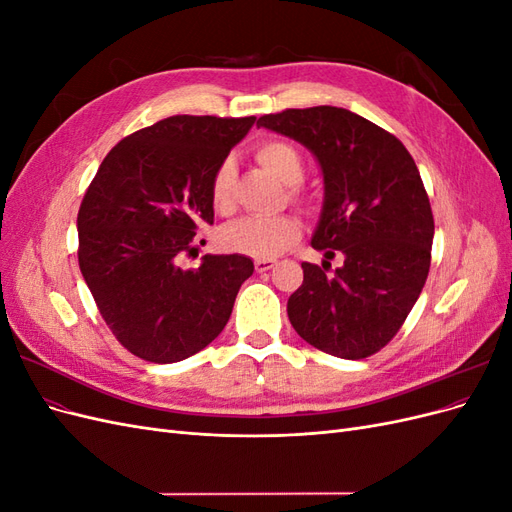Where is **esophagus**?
I'll use <instances>...</instances> for the list:
<instances>
[{
  "mask_svg": "<svg viewBox=\"0 0 512 512\" xmlns=\"http://www.w3.org/2000/svg\"><path fill=\"white\" fill-rule=\"evenodd\" d=\"M275 265H277V262H275L273 258H258V260L254 262V267H256V271H258V273H265V271L273 269Z\"/></svg>",
  "mask_w": 512,
  "mask_h": 512,
  "instance_id": "esophagus-1",
  "label": "esophagus"
}]
</instances>
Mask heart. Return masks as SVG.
<instances>
[{"label": "heart", "mask_w": 512, "mask_h": 512, "mask_svg": "<svg viewBox=\"0 0 512 512\" xmlns=\"http://www.w3.org/2000/svg\"><path fill=\"white\" fill-rule=\"evenodd\" d=\"M256 160L286 185H297L303 181L305 164L297 147L286 141H267L256 147ZM211 205L226 215L235 207V164L224 160L211 177ZM290 200H299V190L290 188ZM301 226L290 215L277 218H241L230 222L222 230V243L230 252L252 258H275L299 241Z\"/></svg>", "instance_id": "1"}]
</instances>
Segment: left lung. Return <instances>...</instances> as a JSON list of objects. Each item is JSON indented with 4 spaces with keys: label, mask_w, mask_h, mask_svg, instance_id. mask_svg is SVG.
Instances as JSON below:
<instances>
[{
    "label": "left lung",
    "mask_w": 512,
    "mask_h": 512,
    "mask_svg": "<svg viewBox=\"0 0 512 512\" xmlns=\"http://www.w3.org/2000/svg\"><path fill=\"white\" fill-rule=\"evenodd\" d=\"M301 143L322 170L324 200L288 318L309 346L359 361L391 342L421 294L433 243V215L418 168L399 138L337 106L288 108L260 117ZM339 253L345 265L328 273Z\"/></svg>",
    "instance_id": "obj_1"
}]
</instances>
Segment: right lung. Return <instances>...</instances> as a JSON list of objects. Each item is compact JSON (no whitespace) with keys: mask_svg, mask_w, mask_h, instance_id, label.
Here are the masks:
<instances>
[{"mask_svg":"<svg viewBox=\"0 0 512 512\" xmlns=\"http://www.w3.org/2000/svg\"><path fill=\"white\" fill-rule=\"evenodd\" d=\"M256 117L175 115L119 141L85 192L76 218L79 267L104 322L149 363H177L209 346L232 314L254 262L205 254L198 224H213L211 177ZM205 243V241H203Z\"/></svg>","mask_w":512,"mask_h":512,"instance_id":"obj_1","label":"right lung"}]
</instances>
